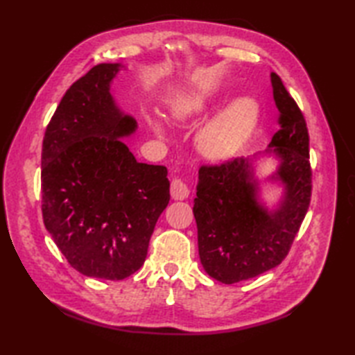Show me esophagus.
I'll list each match as a JSON object with an SVG mask.
<instances>
[{"instance_id":"34e87169","label":"esophagus","mask_w":355,"mask_h":355,"mask_svg":"<svg viewBox=\"0 0 355 355\" xmlns=\"http://www.w3.org/2000/svg\"><path fill=\"white\" fill-rule=\"evenodd\" d=\"M171 197L173 200H186L189 197V187L180 178H173L171 183Z\"/></svg>"}]
</instances>
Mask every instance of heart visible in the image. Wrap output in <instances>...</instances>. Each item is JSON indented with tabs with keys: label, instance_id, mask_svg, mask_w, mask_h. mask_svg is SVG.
I'll return each instance as SVG.
<instances>
[{
	"label": "heart",
	"instance_id": "b5f03b06",
	"mask_svg": "<svg viewBox=\"0 0 355 355\" xmlns=\"http://www.w3.org/2000/svg\"><path fill=\"white\" fill-rule=\"evenodd\" d=\"M214 99L207 94L193 93L178 99L171 108V116L175 122H187L200 117L214 108ZM258 123V107L252 99H238L215 116L201 128L197 135L200 153L209 160H227L235 155L250 139ZM149 125L157 134H163L162 125L150 119Z\"/></svg>",
	"mask_w": 355,
	"mask_h": 355
}]
</instances>
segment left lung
I'll return each instance as SVG.
<instances>
[{"label": "left lung", "mask_w": 355, "mask_h": 355, "mask_svg": "<svg viewBox=\"0 0 355 355\" xmlns=\"http://www.w3.org/2000/svg\"><path fill=\"white\" fill-rule=\"evenodd\" d=\"M279 130L263 153L235 158L198 172L193 216L198 253L206 273L223 284H235L275 268L284 261L306 215L311 198L310 137L297 103L281 78L270 74ZM273 155L275 173L264 181L283 187L282 198L268 208L260 197L255 162Z\"/></svg>", "instance_id": "left-lung-1"}]
</instances>
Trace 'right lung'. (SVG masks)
I'll return each instance as SVG.
<instances>
[{
  "label": "right lung",
  "instance_id": "add662e5",
  "mask_svg": "<svg viewBox=\"0 0 355 355\" xmlns=\"http://www.w3.org/2000/svg\"><path fill=\"white\" fill-rule=\"evenodd\" d=\"M123 67L96 65L67 89L41 158L45 229L73 268L110 281L143 266L171 198L168 169L139 163L123 141L137 131L111 94Z\"/></svg>",
  "mask_w": 355,
  "mask_h": 355
}]
</instances>
